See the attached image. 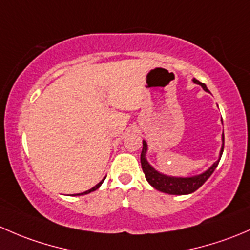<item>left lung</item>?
Returning a JSON list of instances; mask_svg holds the SVG:
<instances>
[{
  "instance_id": "1",
  "label": "left lung",
  "mask_w": 250,
  "mask_h": 250,
  "mask_svg": "<svg viewBox=\"0 0 250 250\" xmlns=\"http://www.w3.org/2000/svg\"><path fill=\"white\" fill-rule=\"evenodd\" d=\"M192 82H194L195 84L201 85L205 91H208L206 84L201 83V82L197 81V79L195 78L192 79ZM146 149H148V146H146V141H143V149H142V153H141V165H142L144 176H146V179L148 181L149 184H150L153 188H155L156 190H159V191L166 192V194H169V195H188L196 191L203 183L212 176L214 169L217 168L224 151V133H223V146H221V150H220L218 161H215V163L213 164L206 172H203V173L197 174V176H194V177H185L184 178V177H171V176H166V174L160 173V172L156 171L154 167H151L148 161H146Z\"/></svg>"
}]
</instances>
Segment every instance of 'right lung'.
I'll return each instance as SVG.
<instances>
[{
    "label": "right lung",
    "instance_id": "add662e5",
    "mask_svg": "<svg viewBox=\"0 0 250 250\" xmlns=\"http://www.w3.org/2000/svg\"><path fill=\"white\" fill-rule=\"evenodd\" d=\"M104 179H106V177H104V179H102V181H101V182H100V183H99V184H96V185H95V187H94V188H91V189H90V190H86V191L82 192V194H77V195H85V194H89V192H91V191H95V190H96V189H99V188H100V187H101V184H102V183H104Z\"/></svg>",
    "mask_w": 250,
    "mask_h": 250
}]
</instances>
